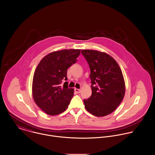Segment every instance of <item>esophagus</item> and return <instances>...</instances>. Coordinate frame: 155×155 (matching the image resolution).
<instances>
[{
	"instance_id": "esophagus-1",
	"label": "esophagus",
	"mask_w": 155,
	"mask_h": 155,
	"mask_svg": "<svg viewBox=\"0 0 155 155\" xmlns=\"http://www.w3.org/2000/svg\"><path fill=\"white\" fill-rule=\"evenodd\" d=\"M74 90H75V92L76 93H80L81 92V90H80V89H78V88H75L74 89Z\"/></svg>"
}]
</instances>
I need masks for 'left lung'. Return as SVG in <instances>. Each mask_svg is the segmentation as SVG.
<instances>
[{"label":"left lung","instance_id":"left-lung-1","mask_svg":"<svg viewBox=\"0 0 155 155\" xmlns=\"http://www.w3.org/2000/svg\"><path fill=\"white\" fill-rule=\"evenodd\" d=\"M81 53L90 68L92 94L84 100L86 110L96 117H104L120 104L125 92L122 71L109 54L96 50L84 49Z\"/></svg>","mask_w":155,"mask_h":155}]
</instances>
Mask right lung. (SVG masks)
I'll use <instances>...</instances> for the list:
<instances>
[{"label": "right lung", "mask_w": 155, "mask_h": 155, "mask_svg": "<svg viewBox=\"0 0 155 155\" xmlns=\"http://www.w3.org/2000/svg\"><path fill=\"white\" fill-rule=\"evenodd\" d=\"M81 49H64L51 52L39 62L35 70L32 94L35 104L46 114L56 115L64 112L74 96L68 87L67 69L77 61Z\"/></svg>", "instance_id": "add662e5"}]
</instances>
